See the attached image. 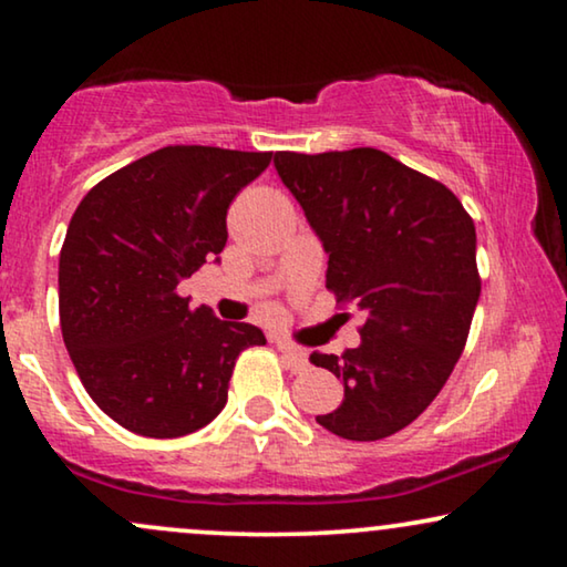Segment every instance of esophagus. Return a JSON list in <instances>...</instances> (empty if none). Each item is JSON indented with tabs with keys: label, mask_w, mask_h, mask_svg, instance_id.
Segmentation results:
<instances>
[{
	"label": "esophagus",
	"mask_w": 567,
	"mask_h": 567,
	"mask_svg": "<svg viewBox=\"0 0 567 567\" xmlns=\"http://www.w3.org/2000/svg\"><path fill=\"white\" fill-rule=\"evenodd\" d=\"M276 346H278V351H281L284 361L289 363L291 371H305L309 367L307 351H301V348H297L293 343H289V340H281V338L276 340Z\"/></svg>",
	"instance_id": "obj_1"
}]
</instances>
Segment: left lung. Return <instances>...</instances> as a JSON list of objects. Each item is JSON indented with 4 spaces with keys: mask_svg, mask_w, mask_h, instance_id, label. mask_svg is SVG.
Wrapping results in <instances>:
<instances>
[{
    "mask_svg": "<svg viewBox=\"0 0 567 567\" xmlns=\"http://www.w3.org/2000/svg\"><path fill=\"white\" fill-rule=\"evenodd\" d=\"M278 177L328 252L324 286L367 312L361 346L312 353L343 379L317 423L348 441L405 429L446 384L480 299L475 221L446 185L386 152H278Z\"/></svg>",
    "mask_w": 567,
    "mask_h": 567,
    "instance_id": "obj_1",
    "label": "left lung"
}]
</instances>
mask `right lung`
Listing matches in <instances>:
<instances>
[{
  "label": "right lung",
  "instance_id": "1",
  "mask_svg": "<svg viewBox=\"0 0 567 567\" xmlns=\"http://www.w3.org/2000/svg\"><path fill=\"white\" fill-rule=\"evenodd\" d=\"M274 152L165 146L100 181L59 255L61 336L84 390L123 429L177 439L227 405L260 328L190 309L177 284L227 245V208Z\"/></svg>",
  "mask_w": 567,
  "mask_h": 567
}]
</instances>
